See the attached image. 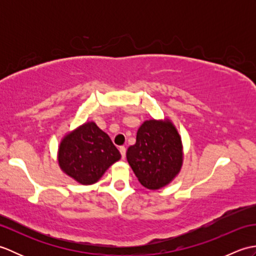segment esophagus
Here are the masks:
<instances>
[{
    "label": "esophagus",
    "instance_id": "1",
    "mask_svg": "<svg viewBox=\"0 0 256 256\" xmlns=\"http://www.w3.org/2000/svg\"><path fill=\"white\" fill-rule=\"evenodd\" d=\"M120 153H121V155H122V158L124 160L125 158V155H126V148H124V146H120Z\"/></svg>",
    "mask_w": 256,
    "mask_h": 256
}]
</instances>
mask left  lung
Masks as SVG:
<instances>
[{"label": "left lung", "instance_id": "1", "mask_svg": "<svg viewBox=\"0 0 256 256\" xmlns=\"http://www.w3.org/2000/svg\"><path fill=\"white\" fill-rule=\"evenodd\" d=\"M182 157V138L168 118L145 121L138 131L136 143L126 152L135 176L150 190L165 187L178 175Z\"/></svg>", "mask_w": 256, "mask_h": 256}]
</instances>
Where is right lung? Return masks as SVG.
<instances>
[{
	"label": "right lung",
	"instance_id": "right-lung-1",
	"mask_svg": "<svg viewBox=\"0 0 256 256\" xmlns=\"http://www.w3.org/2000/svg\"><path fill=\"white\" fill-rule=\"evenodd\" d=\"M121 154L94 122H86L64 136L58 148L62 170L81 184H92Z\"/></svg>",
	"mask_w": 256,
	"mask_h": 256
}]
</instances>
